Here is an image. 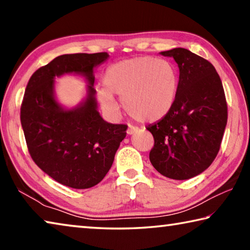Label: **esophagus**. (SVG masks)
Returning <instances> with one entry per match:
<instances>
[{"instance_id": "obj_1", "label": "esophagus", "mask_w": 250, "mask_h": 250, "mask_svg": "<svg viewBox=\"0 0 250 250\" xmlns=\"http://www.w3.org/2000/svg\"><path fill=\"white\" fill-rule=\"evenodd\" d=\"M138 130H139L138 126H134V125H129L128 130H126V133H128L129 135H130V134H133L134 132H137Z\"/></svg>"}]
</instances>
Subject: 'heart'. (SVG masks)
Masks as SVG:
<instances>
[{"label":"heart","instance_id":"obj_1","mask_svg":"<svg viewBox=\"0 0 250 250\" xmlns=\"http://www.w3.org/2000/svg\"><path fill=\"white\" fill-rule=\"evenodd\" d=\"M177 84V73L170 62L151 56L134 57L109 67L99 98L104 107L116 110L113 95H118L131 117L152 122L170 111Z\"/></svg>","mask_w":250,"mask_h":250}]
</instances>
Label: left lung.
<instances>
[{"label":"left lung","instance_id":"left-lung-1","mask_svg":"<svg viewBox=\"0 0 250 250\" xmlns=\"http://www.w3.org/2000/svg\"><path fill=\"white\" fill-rule=\"evenodd\" d=\"M180 69L176 97L166 116L147 126L153 135L152 166L173 180H188L208 167L221 149L227 103L215 67L185 48L161 52Z\"/></svg>","mask_w":250,"mask_h":250}]
</instances>
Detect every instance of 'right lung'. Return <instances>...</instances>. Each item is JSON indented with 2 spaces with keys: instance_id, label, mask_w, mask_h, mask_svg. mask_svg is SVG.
<instances>
[{
  "instance_id": "right-lung-1",
  "label": "right lung",
  "mask_w": 250,
  "mask_h": 250,
  "mask_svg": "<svg viewBox=\"0 0 250 250\" xmlns=\"http://www.w3.org/2000/svg\"><path fill=\"white\" fill-rule=\"evenodd\" d=\"M107 53L66 54L54 58L29 78L21 104V124L29 155L58 183L83 189L103 181L112 166L128 125L105 122L97 111L94 67ZM78 72L90 80V92L79 108L64 110L53 98V78Z\"/></svg>"
}]
</instances>
